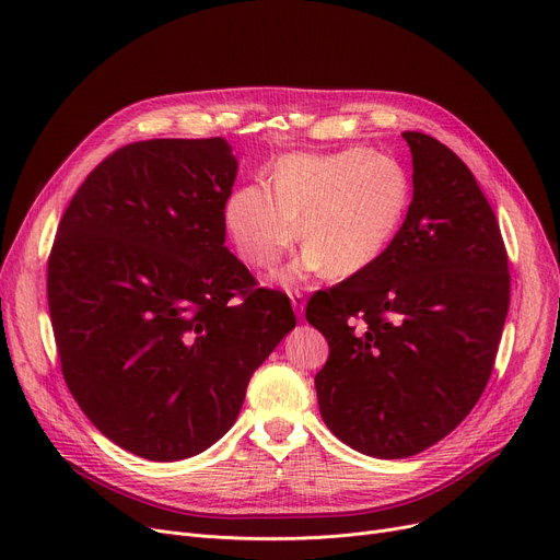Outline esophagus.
Masks as SVG:
<instances>
[{
    "label": "esophagus",
    "mask_w": 560,
    "mask_h": 560,
    "mask_svg": "<svg viewBox=\"0 0 560 560\" xmlns=\"http://www.w3.org/2000/svg\"><path fill=\"white\" fill-rule=\"evenodd\" d=\"M288 295H290L292 308H295L298 315H302V313H304V295H302V292H300V290H290Z\"/></svg>",
    "instance_id": "1"
}]
</instances>
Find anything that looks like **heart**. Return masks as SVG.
<instances>
[{"instance_id":"heart-1","label":"heart","mask_w":560,"mask_h":560,"mask_svg":"<svg viewBox=\"0 0 560 560\" xmlns=\"http://www.w3.org/2000/svg\"><path fill=\"white\" fill-rule=\"evenodd\" d=\"M410 195L408 172L384 152L349 147L285 154L272 167V188L256 182L229 195L224 226L235 252L254 268H272L302 233L308 247L283 279L322 270L347 279L386 254L404 226Z\"/></svg>"}]
</instances>
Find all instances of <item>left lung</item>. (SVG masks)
Segmentation results:
<instances>
[{
	"mask_svg": "<svg viewBox=\"0 0 560 560\" xmlns=\"http://www.w3.org/2000/svg\"><path fill=\"white\" fill-rule=\"evenodd\" d=\"M413 201L372 268L317 290L306 319L329 342L319 413L351 450L406 458L452 433L490 378L511 302L509 254L475 174L404 131Z\"/></svg>",
	"mask_w": 560,
	"mask_h": 560,
	"instance_id": "left-lung-1",
	"label": "left lung"
}]
</instances>
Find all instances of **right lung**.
Returning <instances> with one entry per match:
<instances>
[{
	"instance_id": "add662e5",
	"label": "right lung",
	"mask_w": 560,
	"mask_h": 560,
	"mask_svg": "<svg viewBox=\"0 0 560 560\" xmlns=\"http://www.w3.org/2000/svg\"><path fill=\"white\" fill-rule=\"evenodd\" d=\"M235 172L222 138L131 142L85 176L58 224L47 304L63 378L136 456L209 450L298 322L224 247Z\"/></svg>"
}]
</instances>
